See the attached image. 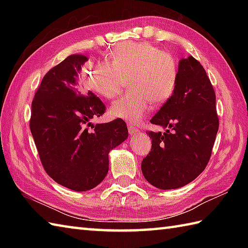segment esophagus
Returning a JSON list of instances; mask_svg holds the SVG:
<instances>
[{
  "mask_svg": "<svg viewBox=\"0 0 248 248\" xmlns=\"http://www.w3.org/2000/svg\"><path fill=\"white\" fill-rule=\"evenodd\" d=\"M128 130H129V134L130 135H136L140 133V130L136 129L133 125H128Z\"/></svg>",
  "mask_w": 248,
  "mask_h": 248,
  "instance_id": "1",
  "label": "esophagus"
}]
</instances>
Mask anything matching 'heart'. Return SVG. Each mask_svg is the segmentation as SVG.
Instances as JSON below:
<instances>
[{
  "instance_id": "b5f03b06",
  "label": "heart",
  "mask_w": 248,
  "mask_h": 248,
  "mask_svg": "<svg viewBox=\"0 0 248 248\" xmlns=\"http://www.w3.org/2000/svg\"><path fill=\"white\" fill-rule=\"evenodd\" d=\"M108 61L92 67L87 84L99 96L113 99L130 80L132 92L110 105L109 113L130 124H139L150 109V102H166L175 93L178 65L171 54L146 41L117 45Z\"/></svg>"
}]
</instances>
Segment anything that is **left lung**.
Masks as SVG:
<instances>
[{"instance_id":"8db88e82","label":"left lung","mask_w":248,"mask_h":248,"mask_svg":"<svg viewBox=\"0 0 248 248\" xmlns=\"http://www.w3.org/2000/svg\"><path fill=\"white\" fill-rule=\"evenodd\" d=\"M215 103L213 86L202 64L193 56L182 59L175 93L150 120L172 130L148 131L152 146L141 162V171L150 184L178 188L204 170L219 125Z\"/></svg>"}]
</instances>
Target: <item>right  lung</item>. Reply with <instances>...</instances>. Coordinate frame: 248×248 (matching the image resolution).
<instances>
[{"instance_id": "1", "label": "right lung", "mask_w": 248, "mask_h": 248, "mask_svg": "<svg viewBox=\"0 0 248 248\" xmlns=\"http://www.w3.org/2000/svg\"><path fill=\"white\" fill-rule=\"evenodd\" d=\"M87 57L70 55L46 73L31 102L30 129L46 172L77 192L92 189L108 171V154L128 138L123 119L93 124L105 112L84 93L78 75Z\"/></svg>"}]
</instances>
